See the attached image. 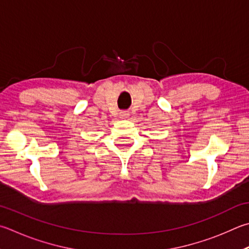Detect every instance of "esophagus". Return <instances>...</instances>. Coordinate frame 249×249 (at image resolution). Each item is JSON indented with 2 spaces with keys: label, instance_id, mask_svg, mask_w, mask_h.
Here are the masks:
<instances>
[{
  "label": "esophagus",
  "instance_id": "esophagus-1",
  "mask_svg": "<svg viewBox=\"0 0 249 249\" xmlns=\"http://www.w3.org/2000/svg\"><path fill=\"white\" fill-rule=\"evenodd\" d=\"M128 114H129V113H128L127 111H123V112H121V116L123 117V119H125V117H127V116H128Z\"/></svg>",
  "mask_w": 249,
  "mask_h": 249
}]
</instances>
